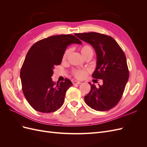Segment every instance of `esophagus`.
Segmentation results:
<instances>
[{"label":"esophagus","mask_w":147,"mask_h":147,"mask_svg":"<svg viewBox=\"0 0 147 147\" xmlns=\"http://www.w3.org/2000/svg\"><path fill=\"white\" fill-rule=\"evenodd\" d=\"M72 83H73L74 84H81L82 83H81L80 82H78V81L75 80V81H73V82H72Z\"/></svg>","instance_id":"34e87169"}]
</instances>
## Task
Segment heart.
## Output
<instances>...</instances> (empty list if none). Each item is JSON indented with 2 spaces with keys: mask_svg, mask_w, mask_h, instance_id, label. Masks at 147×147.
I'll return each instance as SVG.
<instances>
[{
  "mask_svg": "<svg viewBox=\"0 0 147 147\" xmlns=\"http://www.w3.org/2000/svg\"><path fill=\"white\" fill-rule=\"evenodd\" d=\"M80 50L81 53L84 58L88 56H92L93 55V49L90 45H83L80 47ZM70 53V49H67V50L64 51V54L63 55V61L65 60L67 58ZM72 74L74 75V76L76 78L83 79L87 76V75L88 74V70L85 69H76L73 71Z\"/></svg>",
  "mask_w": 147,
  "mask_h": 147,
  "instance_id": "heart-1",
  "label": "heart"
}]
</instances>
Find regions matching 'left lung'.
Listing matches in <instances>:
<instances>
[{
  "label": "left lung",
  "mask_w": 147,
  "mask_h": 147,
  "mask_svg": "<svg viewBox=\"0 0 147 147\" xmlns=\"http://www.w3.org/2000/svg\"><path fill=\"white\" fill-rule=\"evenodd\" d=\"M75 35L94 48L97 65L92 77L102 79L103 82L99 87L89 83L91 90L84 96V101L97 111L112 109L121 99L129 75L124 53L109 35L93 32Z\"/></svg>",
  "instance_id": "8db88e82"
}]
</instances>
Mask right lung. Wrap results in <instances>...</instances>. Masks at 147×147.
<instances>
[{
  "label": "right lung",
  "mask_w": 147,
  "mask_h": 147,
  "mask_svg": "<svg viewBox=\"0 0 147 147\" xmlns=\"http://www.w3.org/2000/svg\"><path fill=\"white\" fill-rule=\"evenodd\" d=\"M81 44L73 35H53L40 40L30 47L20 72L23 94L36 111L51 113L63 105L65 92L72 85L70 80L52 81L53 69L60 65L68 45Z\"/></svg>",
  "instance_id": "right-lung-1"
}]
</instances>
